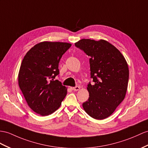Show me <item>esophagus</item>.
Here are the masks:
<instances>
[{"mask_svg": "<svg viewBox=\"0 0 148 148\" xmlns=\"http://www.w3.org/2000/svg\"><path fill=\"white\" fill-rule=\"evenodd\" d=\"M80 87L79 86H75V87L71 88V89L74 91H78V90H80Z\"/></svg>", "mask_w": 148, "mask_h": 148, "instance_id": "34e87169", "label": "esophagus"}]
</instances>
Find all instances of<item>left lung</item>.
Segmentation results:
<instances>
[{
	"label": "left lung",
	"instance_id": "1",
	"mask_svg": "<svg viewBox=\"0 0 148 148\" xmlns=\"http://www.w3.org/2000/svg\"><path fill=\"white\" fill-rule=\"evenodd\" d=\"M75 45L90 57L93 82L87 85L89 98L83 108L92 118L104 119L125 98L129 80L127 62L119 50L103 39H82Z\"/></svg>",
	"mask_w": 148,
	"mask_h": 148
}]
</instances>
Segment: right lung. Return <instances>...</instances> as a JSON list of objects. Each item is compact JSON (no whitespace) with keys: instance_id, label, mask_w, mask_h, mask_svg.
Returning a JSON list of instances; mask_svg holds the SVG:
<instances>
[{"instance_id":"add662e5","label":"right lung","mask_w":148,"mask_h":148,"mask_svg":"<svg viewBox=\"0 0 148 148\" xmlns=\"http://www.w3.org/2000/svg\"><path fill=\"white\" fill-rule=\"evenodd\" d=\"M70 43L43 41L31 48L24 56L18 75V83L27 105L42 116L60 107L67 88L54 78L59 74L58 64Z\"/></svg>"}]
</instances>
